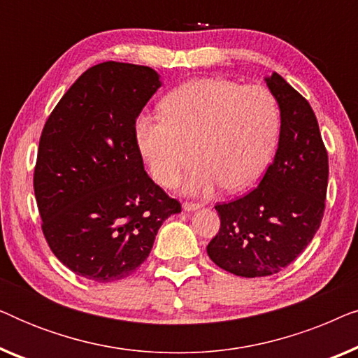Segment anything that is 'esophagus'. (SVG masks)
Wrapping results in <instances>:
<instances>
[{"label":"esophagus","instance_id":"1","mask_svg":"<svg viewBox=\"0 0 358 358\" xmlns=\"http://www.w3.org/2000/svg\"><path fill=\"white\" fill-rule=\"evenodd\" d=\"M184 212H195V210L200 208V203H192V202H185L182 203Z\"/></svg>","mask_w":358,"mask_h":358}]
</instances>
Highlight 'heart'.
<instances>
[{
  "label": "heart",
  "instance_id": "obj_1",
  "mask_svg": "<svg viewBox=\"0 0 358 358\" xmlns=\"http://www.w3.org/2000/svg\"><path fill=\"white\" fill-rule=\"evenodd\" d=\"M159 114L136 119V143L156 182L173 187L195 156L184 180L192 195L252 185L271 163L280 130L275 97L262 86L224 78H200L169 92ZM194 151H192V148Z\"/></svg>",
  "mask_w": 358,
  "mask_h": 358
}]
</instances>
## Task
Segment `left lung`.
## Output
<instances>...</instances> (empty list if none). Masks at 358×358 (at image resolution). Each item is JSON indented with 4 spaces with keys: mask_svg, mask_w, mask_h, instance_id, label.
Returning a JSON list of instances; mask_svg holds the SVG:
<instances>
[{
    "mask_svg": "<svg viewBox=\"0 0 358 358\" xmlns=\"http://www.w3.org/2000/svg\"><path fill=\"white\" fill-rule=\"evenodd\" d=\"M280 109V135L272 164L244 197L217 205L220 231L208 257L239 277H267L295 261L311 243L327 190V151L311 106L280 75L266 76Z\"/></svg>",
    "mask_w": 358,
    "mask_h": 358,
    "instance_id": "left-lung-1",
    "label": "left lung"
}]
</instances>
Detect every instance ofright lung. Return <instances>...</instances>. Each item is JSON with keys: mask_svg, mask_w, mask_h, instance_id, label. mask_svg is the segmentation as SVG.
<instances>
[{"mask_svg": "<svg viewBox=\"0 0 358 358\" xmlns=\"http://www.w3.org/2000/svg\"><path fill=\"white\" fill-rule=\"evenodd\" d=\"M161 87L153 68L104 62L86 70L45 122L34 192L42 231L63 266L91 282L134 273L166 218L180 213L143 168L135 122Z\"/></svg>", "mask_w": 358, "mask_h": 358, "instance_id": "1", "label": "right lung"}]
</instances>
